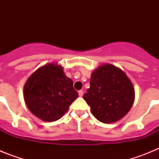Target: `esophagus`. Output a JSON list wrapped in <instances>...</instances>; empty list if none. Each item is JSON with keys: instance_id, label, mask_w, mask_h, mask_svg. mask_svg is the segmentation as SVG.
Listing matches in <instances>:
<instances>
[{"instance_id": "esophagus-1", "label": "esophagus", "mask_w": 159, "mask_h": 159, "mask_svg": "<svg viewBox=\"0 0 159 159\" xmlns=\"http://www.w3.org/2000/svg\"><path fill=\"white\" fill-rule=\"evenodd\" d=\"M78 93H79V95H80V96H83V95H84V92H83L82 90H80V91H79L78 92Z\"/></svg>"}]
</instances>
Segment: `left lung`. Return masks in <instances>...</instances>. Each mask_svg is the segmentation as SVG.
<instances>
[{
	"label": "left lung",
	"instance_id": "1",
	"mask_svg": "<svg viewBox=\"0 0 159 159\" xmlns=\"http://www.w3.org/2000/svg\"><path fill=\"white\" fill-rule=\"evenodd\" d=\"M84 100L99 121L117 122L127 115L134 99L131 82L121 69L104 64L93 71Z\"/></svg>",
	"mask_w": 159,
	"mask_h": 159
}]
</instances>
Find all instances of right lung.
Listing matches in <instances>:
<instances>
[{
	"label": "right lung",
	"mask_w": 159,
	"mask_h": 159,
	"mask_svg": "<svg viewBox=\"0 0 159 159\" xmlns=\"http://www.w3.org/2000/svg\"><path fill=\"white\" fill-rule=\"evenodd\" d=\"M79 96L71 79L61 66L49 64L38 68L29 78L24 98L33 115L43 121H57Z\"/></svg>",
	"instance_id": "add662e5"
}]
</instances>
